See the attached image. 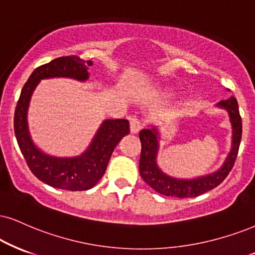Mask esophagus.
Listing matches in <instances>:
<instances>
[{"mask_svg": "<svg viewBox=\"0 0 255 255\" xmlns=\"http://www.w3.org/2000/svg\"><path fill=\"white\" fill-rule=\"evenodd\" d=\"M142 128H143V124H142V122L139 121V119L136 118V117H132L130 119V131H131V133H133V134L138 133L140 130H142Z\"/></svg>", "mask_w": 255, "mask_h": 255, "instance_id": "34e87169", "label": "esophagus"}]
</instances>
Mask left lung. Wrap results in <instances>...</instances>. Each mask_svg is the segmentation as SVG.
Segmentation results:
<instances>
[{
  "mask_svg": "<svg viewBox=\"0 0 255 255\" xmlns=\"http://www.w3.org/2000/svg\"><path fill=\"white\" fill-rule=\"evenodd\" d=\"M216 106L226 110L229 115V121L232 124V146L221 168L209 175L195 178H176L164 174L157 164L159 138H161L158 130L152 128H143L140 131L139 139L142 143V151L139 158V174L145 183L150 185L153 190L165 196L178 197V199L196 197L218 187L227 177L238 156L241 134H243V122L239 112L238 102L234 97L221 100Z\"/></svg>",
  "mask_w": 255,
  "mask_h": 255,
  "instance_id": "8db88e82",
  "label": "left lung"
}]
</instances>
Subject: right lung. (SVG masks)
Listing matches in <instances>:
<instances>
[{"mask_svg": "<svg viewBox=\"0 0 255 255\" xmlns=\"http://www.w3.org/2000/svg\"><path fill=\"white\" fill-rule=\"evenodd\" d=\"M89 66H92V61H84L75 55L61 56L40 66L24 84L15 109V137L30 171L43 183L58 189L81 191L93 188L105 174L115 147L130 132L127 119H105L87 149L75 157L48 155L34 144L28 130L27 113L37 84L51 78L86 81L90 77Z\"/></svg>", "mask_w": 255, "mask_h": 255, "instance_id": "obj_1", "label": "right lung"}]
</instances>
